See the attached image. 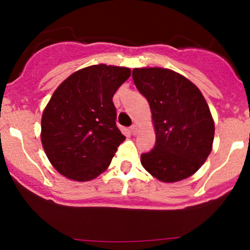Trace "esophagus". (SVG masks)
Wrapping results in <instances>:
<instances>
[{
	"mask_svg": "<svg viewBox=\"0 0 250 250\" xmlns=\"http://www.w3.org/2000/svg\"><path fill=\"white\" fill-rule=\"evenodd\" d=\"M130 131H131V134L133 135H136L137 134V131H139V127H137V125H133L130 127Z\"/></svg>",
	"mask_w": 250,
	"mask_h": 250,
	"instance_id": "1",
	"label": "esophagus"
}]
</instances>
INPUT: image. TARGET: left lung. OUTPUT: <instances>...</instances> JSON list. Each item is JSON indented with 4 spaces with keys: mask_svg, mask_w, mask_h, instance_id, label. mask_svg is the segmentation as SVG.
<instances>
[{
    "mask_svg": "<svg viewBox=\"0 0 250 250\" xmlns=\"http://www.w3.org/2000/svg\"><path fill=\"white\" fill-rule=\"evenodd\" d=\"M136 88L148 100L156 134L143 168L159 181L179 182L196 173L213 149L215 125L200 89L176 71L135 68Z\"/></svg>",
    "mask_w": 250,
    "mask_h": 250,
    "instance_id": "1",
    "label": "left lung"
}]
</instances>
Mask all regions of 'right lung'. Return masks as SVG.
Here are the masks:
<instances>
[{
  "mask_svg": "<svg viewBox=\"0 0 250 250\" xmlns=\"http://www.w3.org/2000/svg\"><path fill=\"white\" fill-rule=\"evenodd\" d=\"M130 73L125 67L89 65L54 91L42 114L41 142L53 167L67 179H95L125 140L116 127L113 96Z\"/></svg>",
  "mask_w": 250,
  "mask_h": 250,
  "instance_id": "1",
  "label": "right lung"
}]
</instances>
